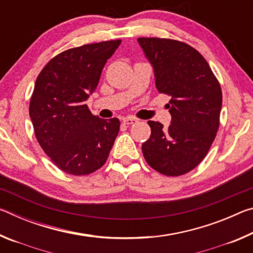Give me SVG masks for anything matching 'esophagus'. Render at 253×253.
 Segmentation results:
<instances>
[{
	"label": "esophagus",
	"instance_id": "esophagus-1",
	"mask_svg": "<svg viewBox=\"0 0 253 253\" xmlns=\"http://www.w3.org/2000/svg\"><path fill=\"white\" fill-rule=\"evenodd\" d=\"M138 122V119L134 118V117H126L124 118V123L126 124V125H132V124H135Z\"/></svg>",
	"mask_w": 253,
	"mask_h": 253
}]
</instances>
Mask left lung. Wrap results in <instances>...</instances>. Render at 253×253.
Here are the masks:
<instances>
[{
    "instance_id": "8db88e82",
    "label": "left lung",
    "mask_w": 253,
    "mask_h": 253,
    "mask_svg": "<svg viewBox=\"0 0 253 253\" xmlns=\"http://www.w3.org/2000/svg\"><path fill=\"white\" fill-rule=\"evenodd\" d=\"M152 63L156 88L170 96L172 122L163 128L149 121L151 137L143 143L145 160L166 176H179L195 169L207 156L220 126L221 85L207 60L184 42L138 38Z\"/></svg>"
}]
</instances>
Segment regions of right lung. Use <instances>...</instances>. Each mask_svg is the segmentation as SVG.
<instances>
[{
    "instance_id": "right-lung-1",
    "label": "right lung",
    "mask_w": 253,
    "mask_h": 253,
    "mask_svg": "<svg viewBox=\"0 0 253 253\" xmlns=\"http://www.w3.org/2000/svg\"><path fill=\"white\" fill-rule=\"evenodd\" d=\"M121 42L102 41L63 51L38 76L30 118L41 148L65 173H93L113 148L121 122L92 115L85 100L96 90L107 60Z\"/></svg>"
}]
</instances>
